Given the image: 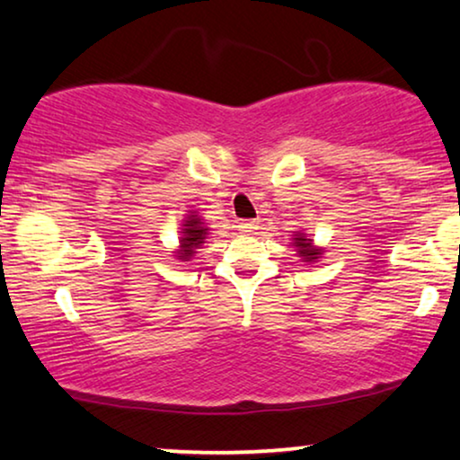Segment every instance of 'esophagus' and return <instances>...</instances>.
Returning <instances> with one entry per match:
<instances>
[{"label": "esophagus", "mask_w": 460, "mask_h": 460, "mask_svg": "<svg viewBox=\"0 0 460 460\" xmlns=\"http://www.w3.org/2000/svg\"><path fill=\"white\" fill-rule=\"evenodd\" d=\"M240 229L246 231V234H252V231L259 229V220H242Z\"/></svg>", "instance_id": "esophagus-1"}]
</instances>
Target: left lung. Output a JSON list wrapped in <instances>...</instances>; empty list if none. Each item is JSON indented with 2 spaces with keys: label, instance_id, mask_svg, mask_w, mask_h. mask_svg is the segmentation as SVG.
<instances>
[{
  "label": "left lung",
  "instance_id": "1",
  "mask_svg": "<svg viewBox=\"0 0 460 460\" xmlns=\"http://www.w3.org/2000/svg\"><path fill=\"white\" fill-rule=\"evenodd\" d=\"M294 246H296V252L301 254L305 261H315L317 254H320V250H315L314 246H311V240H307L305 235L294 237Z\"/></svg>",
  "mask_w": 460,
  "mask_h": 460
}]
</instances>
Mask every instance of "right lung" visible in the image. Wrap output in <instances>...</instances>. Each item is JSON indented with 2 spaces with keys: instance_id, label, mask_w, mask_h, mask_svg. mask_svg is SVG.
Segmentation results:
<instances>
[{
  "instance_id": "add662e5",
  "label": "right lung",
  "mask_w": 460,
  "mask_h": 460,
  "mask_svg": "<svg viewBox=\"0 0 460 460\" xmlns=\"http://www.w3.org/2000/svg\"><path fill=\"white\" fill-rule=\"evenodd\" d=\"M206 237V229L201 226L199 218H195L193 214L189 217L185 223V229H182V237H181V252L179 256L182 261H189L195 254V248H199V243H204Z\"/></svg>"
}]
</instances>
